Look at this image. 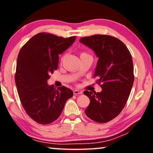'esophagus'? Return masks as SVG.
<instances>
[{"label": "esophagus", "mask_w": 153, "mask_h": 153, "mask_svg": "<svg viewBox=\"0 0 153 153\" xmlns=\"http://www.w3.org/2000/svg\"><path fill=\"white\" fill-rule=\"evenodd\" d=\"M82 91H80V90H77V89H75V90L73 91V94H74L75 95H80L82 94Z\"/></svg>", "instance_id": "obj_1"}]
</instances>
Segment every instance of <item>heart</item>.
<instances>
[{
  "label": "heart",
  "instance_id": "obj_1",
  "mask_svg": "<svg viewBox=\"0 0 153 153\" xmlns=\"http://www.w3.org/2000/svg\"><path fill=\"white\" fill-rule=\"evenodd\" d=\"M82 54H85V53H82L81 55H82Z\"/></svg>",
  "mask_w": 153,
  "mask_h": 153
}]
</instances>
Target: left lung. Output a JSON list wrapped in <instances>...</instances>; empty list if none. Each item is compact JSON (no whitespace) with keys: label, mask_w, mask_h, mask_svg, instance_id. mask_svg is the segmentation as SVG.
<instances>
[{"label":"left lung","mask_w":153,"mask_h":153,"mask_svg":"<svg viewBox=\"0 0 153 153\" xmlns=\"http://www.w3.org/2000/svg\"><path fill=\"white\" fill-rule=\"evenodd\" d=\"M80 42L99 58L94 76L102 88L99 93L84 91L90 99L85 113L94 122H108L120 114L129 99L134 82L131 55L122 41L108 35L82 37Z\"/></svg>","instance_id":"obj_1"}]
</instances>
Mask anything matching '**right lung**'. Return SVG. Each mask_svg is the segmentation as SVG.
<instances>
[{
  "mask_svg": "<svg viewBox=\"0 0 153 153\" xmlns=\"http://www.w3.org/2000/svg\"><path fill=\"white\" fill-rule=\"evenodd\" d=\"M75 36L63 38L46 33L31 37L19 52L15 82L26 114L35 122L50 124L60 116L73 91L47 84L50 75L57 69L59 54L73 45Z\"/></svg>",
  "mask_w": 153,
  "mask_h": 153,
  "instance_id": "add662e5",
  "label": "right lung"
}]
</instances>
